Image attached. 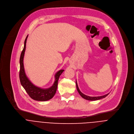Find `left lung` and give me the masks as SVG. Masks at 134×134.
I'll return each mask as SVG.
<instances>
[{
  "instance_id": "8db88e82",
  "label": "left lung",
  "mask_w": 134,
  "mask_h": 134,
  "mask_svg": "<svg viewBox=\"0 0 134 134\" xmlns=\"http://www.w3.org/2000/svg\"><path fill=\"white\" fill-rule=\"evenodd\" d=\"M76 87H77V91L78 92V93H79V94L85 99L87 100H89V101H96V100H100V99H103V98H105L109 93L108 94H107L104 96H100V97H89V96H86L84 94H83L79 90V88H78V85H77V81L76 82Z\"/></svg>"
}]
</instances>
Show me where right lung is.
Listing matches in <instances>:
<instances>
[{"mask_svg":"<svg viewBox=\"0 0 134 134\" xmlns=\"http://www.w3.org/2000/svg\"><path fill=\"white\" fill-rule=\"evenodd\" d=\"M28 35H27L25 41L23 49L21 52L20 58V72H19V78L20 82L23 88L25 89L27 93L32 99L38 101H46L51 99L56 93L58 81L59 76L64 71V70H60L55 75V82L53 85L47 89H42L34 86L28 79L25 73L24 65H23V58L24 55V52L26 48V43Z\"/></svg>","mask_w":134,"mask_h":134,"instance_id":"obj_1","label":"right lung"}]
</instances>
